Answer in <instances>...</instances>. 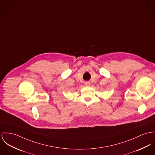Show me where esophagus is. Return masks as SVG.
<instances>
[{
    "label": "esophagus",
    "instance_id": "1",
    "mask_svg": "<svg viewBox=\"0 0 155 155\" xmlns=\"http://www.w3.org/2000/svg\"><path fill=\"white\" fill-rule=\"evenodd\" d=\"M85 85L86 86H90V83L89 82H87V83H85Z\"/></svg>",
    "mask_w": 155,
    "mask_h": 155
}]
</instances>
